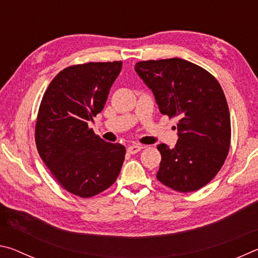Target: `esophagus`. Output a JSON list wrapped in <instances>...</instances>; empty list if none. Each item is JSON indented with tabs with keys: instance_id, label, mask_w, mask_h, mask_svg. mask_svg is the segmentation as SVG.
<instances>
[{
	"instance_id": "34e87169",
	"label": "esophagus",
	"mask_w": 258,
	"mask_h": 258,
	"mask_svg": "<svg viewBox=\"0 0 258 258\" xmlns=\"http://www.w3.org/2000/svg\"><path fill=\"white\" fill-rule=\"evenodd\" d=\"M141 149H143L142 146L133 145V146H130L127 148V152H128V154H131V155H134V154H137V152H139Z\"/></svg>"
}]
</instances>
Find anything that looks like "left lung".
Wrapping results in <instances>:
<instances>
[{
    "label": "left lung",
    "instance_id": "obj_1",
    "mask_svg": "<svg viewBox=\"0 0 258 258\" xmlns=\"http://www.w3.org/2000/svg\"><path fill=\"white\" fill-rule=\"evenodd\" d=\"M135 72L154 92L160 112L178 119L175 147H157V178L183 194L199 190L215 177L230 149V111L220 83L180 58L139 61Z\"/></svg>",
    "mask_w": 258,
    "mask_h": 258
}]
</instances>
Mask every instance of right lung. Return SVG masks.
Returning a JSON list of instances; mask_svg holds the SVG:
<instances>
[{
  "label": "right lung",
  "mask_w": 258,
  "mask_h": 258,
  "mask_svg": "<svg viewBox=\"0 0 258 258\" xmlns=\"http://www.w3.org/2000/svg\"><path fill=\"white\" fill-rule=\"evenodd\" d=\"M121 61L74 64L43 95L35 125L38 154L59 184L81 198L94 197L119 175L125 147L103 141L89 127L102 111Z\"/></svg>",
  "instance_id": "1"
}]
</instances>
